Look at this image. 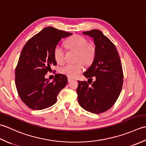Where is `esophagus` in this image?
Here are the masks:
<instances>
[{"label":"esophagus","instance_id":"34e87169","mask_svg":"<svg viewBox=\"0 0 146 146\" xmlns=\"http://www.w3.org/2000/svg\"><path fill=\"white\" fill-rule=\"evenodd\" d=\"M72 78H70V77H67V81H68V82H70V81H72Z\"/></svg>","mask_w":146,"mask_h":146}]
</instances>
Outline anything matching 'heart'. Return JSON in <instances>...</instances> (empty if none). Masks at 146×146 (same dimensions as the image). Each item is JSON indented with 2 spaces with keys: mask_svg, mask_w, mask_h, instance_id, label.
<instances>
[{
  "mask_svg": "<svg viewBox=\"0 0 146 146\" xmlns=\"http://www.w3.org/2000/svg\"><path fill=\"white\" fill-rule=\"evenodd\" d=\"M67 48L77 52L75 64H67L61 67L59 72L69 77H75L84 69V63L87 65L93 64L96 55V47L93 43H88L84 37L79 35H74L65 41ZM53 57L56 63L63 64L65 61V52L59 45L53 50Z\"/></svg>",
  "mask_w": 146,
  "mask_h": 146,
  "instance_id": "heart-1",
  "label": "heart"
}]
</instances>
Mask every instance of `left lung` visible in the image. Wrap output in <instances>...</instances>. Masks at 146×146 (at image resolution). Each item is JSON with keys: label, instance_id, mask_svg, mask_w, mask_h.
<instances>
[{"label": "left lung", "instance_id": "obj_1", "mask_svg": "<svg viewBox=\"0 0 146 146\" xmlns=\"http://www.w3.org/2000/svg\"><path fill=\"white\" fill-rule=\"evenodd\" d=\"M83 35L94 39L96 55L91 66L83 73L92 84L78 81V102L82 108L99 114L110 109L120 95L123 82V73L117 48L108 38L98 29L84 31ZM91 84L92 85L89 86Z\"/></svg>", "mask_w": 146, "mask_h": 146}]
</instances>
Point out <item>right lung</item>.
Returning a JSON list of instances; mask_svg holds the SVG:
<instances>
[{
  "instance_id": "add662e5",
  "label": "right lung",
  "mask_w": 146,
  "mask_h": 146,
  "mask_svg": "<svg viewBox=\"0 0 146 146\" xmlns=\"http://www.w3.org/2000/svg\"><path fill=\"white\" fill-rule=\"evenodd\" d=\"M71 35L46 27L24 46L15 70V84L20 98L29 108L40 110L54 105L58 93L66 86V76L56 74L52 82L44 76L51 65H56L54 48L62 38Z\"/></svg>"
}]
</instances>
